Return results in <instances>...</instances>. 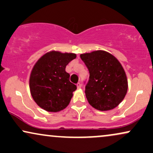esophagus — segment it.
<instances>
[{"label":"esophagus","mask_w":153,"mask_h":153,"mask_svg":"<svg viewBox=\"0 0 153 153\" xmlns=\"http://www.w3.org/2000/svg\"><path fill=\"white\" fill-rule=\"evenodd\" d=\"M76 85H77V88H81V86H82V85L80 83V82H78Z\"/></svg>","instance_id":"obj_1"}]
</instances>
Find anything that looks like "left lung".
<instances>
[{
    "instance_id": "left-lung-1",
    "label": "left lung",
    "mask_w": 153,
    "mask_h": 153,
    "mask_svg": "<svg viewBox=\"0 0 153 153\" xmlns=\"http://www.w3.org/2000/svg\"><path fill=\"white\" fill-rule=\"evenodd\" d=\"M80 58L90 73L85 90L88 103L99 111L114 108L124 99L128 89L127 75L121 63L103 50L81 54Z\"/></svg>"
}]
</instances>
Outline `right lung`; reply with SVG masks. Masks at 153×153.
<instances>
[{"label":"right lung","mask_w":153,"mask_h":153,"mask_svg":"<svg viewBox=\"0 0 153 153\" xmlns=\"http://www.w3.org/2000/svg\"><path fill=\"white\" fill-rule=\"evenodd\" d=\"M75 58L74 53L51 51L38 59L31 71L29 88L39 106L47 111L57 112L68 106L77 87L70 81L65 68Z\"/></svg>","instance_id":"add662e5"}]
</instances>
